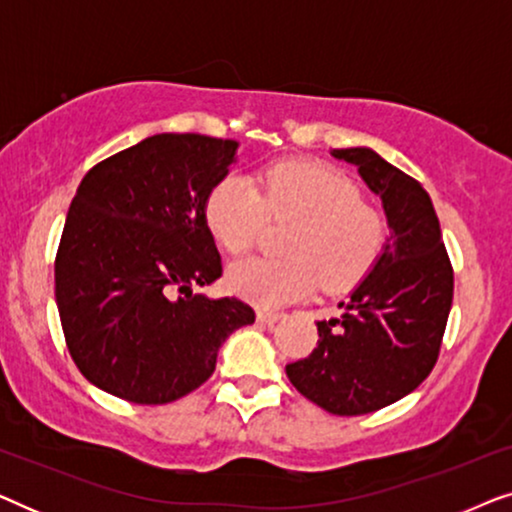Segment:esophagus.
<instances>
[{
    "label": "esophagus",
    "mask_w": 512,
    "mask_h": 512,
    "mask_svg": "<svg viewBox=\"0 0 512 512\" xmlns=\"http://www.w3.org/2000/svg\"><path fill=\"white\" fill-rule=\"evenodd\" d=\"M279 319H282V314H279V312H268V310H258V312H256V321H258V324L275 326Z\"/></svg>",
    "instance_id": "1"
}]
</instances>
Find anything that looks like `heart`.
I'll return each mask as SVG.
<instances>
[{
    "instance_id": "heart-1",
    "label": "heart",
    "mask_w": 512,
    "mask_h": 512,
    "mask_svg": "<svg viewBox=\"0 0 512 512\" xmlns=\"http://www.w3.org/2000/svg\"><path fill=\"white\" fill-rule=\"evenodd\" d=\"M268 219L296 223L284 242L286 261L247 258L226 272L228 291L275 310L303 300L321 284L328 291L359 282L380 256L387 226L359 186L321 163H279L261 179V191L242 174L216 181L205 200L209 233L230 254H244Z\"/></svg>"
}]
</instances>
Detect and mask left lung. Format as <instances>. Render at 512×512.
Wrapping results in <instances>:
<instances>
[{
  "instance_id": "obj_1",
  "label": "left lung",
  "mask_w": 512,
  "mask_h": 512,
  "mask_svg": "<svg viewBox=\"0 0 512 512\" xmlns=\"http://www.w3.org/2000/svg\"><path fill=\"white\" fill-rule=\"evenodd\" d=\"M380 195L389 237L366 277L317 321L319 342L286 366L293 387L333 415H368L415 391L436 366L454 275L429 193L368 146L333 149Z\"/></svg>"
}]
</instances>
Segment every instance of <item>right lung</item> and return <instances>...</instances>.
I'll use <instances>...</instances> for the list:
<instances>
[{
	"mask_svg": "<svg viewBox=\"0 0 512 512\" xmlns=\"http://www.w3.org/2000/svg\"><path fill=\"white\" fill-rule=\"evenodd\" d=\"M240 142L146 137L76 188L55 256V303L69 354L111 396L163 405L212 377L216 356L256 314L195 293L221 277L205 200Z\"/></svg>",
	"mask_w": 512,
	"mask_h": 512,
	"instance_id": "add662e5",
	"label": "right lung"
}]
</instances>
